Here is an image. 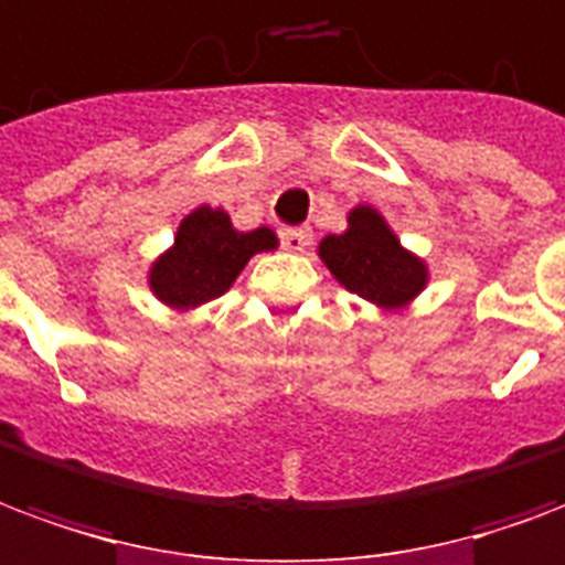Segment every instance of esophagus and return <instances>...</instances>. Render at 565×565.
Wrapping results in <instances>:
<instances>
[{"mask_svg":"<svg viewBox=\"0 0 565 565\" xmlns=\"http://www.w3.org/2000/svg\"><path fill=\"white\" fill-rule=\"evenodd\" d=\"M281 245L287 250L299 254V250H305L308 245H311V230L308 227H281Z\"/></svg>","mask_w":565,"mask_h":565,"instance_id":"34e87169","label":"esophagus"}]
</instances>
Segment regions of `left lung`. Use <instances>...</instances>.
Instances as JSON below:
<instances>
[{"instance_id": "1", "label": "left lung", "mask_w": 565, "mask_h": 565, "mask_svg": "<svg viewBox=\"0 0 565 565\" xmlns=\"http://www.w3.org/2000/svg\"><path fill=\"white\" fill-rule=\"evenodd\" d=\"M350 227L341 236L320 242V257L350 294L383 308H401L428 281L419 257L401 248L398 236L386 227L377 209L359 206L350 212Z\"/></svg>"}]
</instances>
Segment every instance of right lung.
<instances>
[{
	"instance_id": "obj_1",
	"label": "right lung",
	"mask_w": 565,
	"mask_h": 565,
	"mask_svg": "<svg viewBox=\"0 0 565 565\" xmlns=\"http://www.w3.org/2000/svg\"><path fill=\"white\" fill-rule=\"evenodd\" d=\"M278 245L269 227L239 233L227 212L200 206L179 224L177 242L149 271V287L161 302L173 308L198 305L227 294L230 284L257 250Z\"/></svg>"
}]
</instances>
